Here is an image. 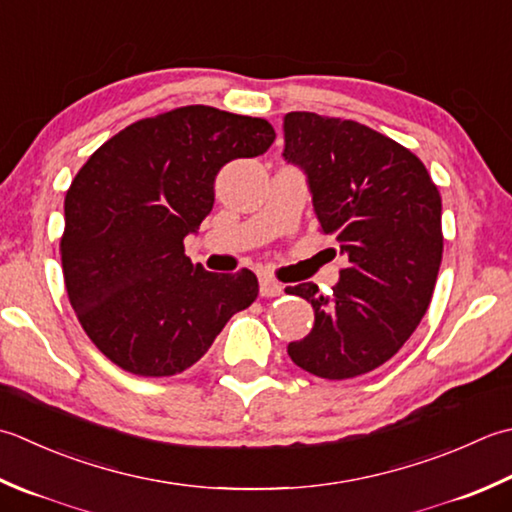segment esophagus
Returning a JSON list of instances; mask_svg holds the SVG:
<instances>
[{
	"label": "esophagus",
	"instance_id": "34e87169",
	"mask_svg": "<svg viewBox=\"0 0 512 512\" xmlns=\"http://www.w3.org/2000/svg\"><path fill=\"white\" fill-rule=\"evenodd\" d=\"M282 293H284V286L279 284V282H275L273 277L264 275L262 279H259V295H262V297H277V295H282Z\"/></svg>",
	"mask_w": 512,
	"mask_h": 512
}]
</instances>
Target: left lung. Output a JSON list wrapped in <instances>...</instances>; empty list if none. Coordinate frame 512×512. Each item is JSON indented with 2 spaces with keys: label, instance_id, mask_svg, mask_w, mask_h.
I'll return each mask as SVG.
<instances>
[{
  "label": "left lung",
  "instance_id": "obj_1",
  "mask_svg": "<svg viewBox=\"0 0 512 512\" xmlns=\"http://www.w3.org/2000/svg\"><path fill=\"white\" fill-rule=\"evenodd\" d=\"M284 159L308 177L319 230L346 255L333 293L288 286L313 304L315 326L288 344L293 362L350 379L388 362L426 315L444 253L442 197L422 159L353 119L284 117Z\"/></svg>",
  "mask_w": 512,
  "mask_h": 512
}]
</instances>
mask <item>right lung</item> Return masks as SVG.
Wrapping results in <instances>:
<instances>
[{"label":"right lung","instance_id":"1","mask_svg":"<svg viewBox=\"0 0 512 512\" xmlns=\"http://www.w3.org/2000/svg\"><path fill=\"white\" fill-rule=\"evenodd\" d=\"M273 142L266 119L182 106L119 130L79 168L59 242L66 293L90 342L126 373H182L257 299L255 273H208L184 237L213 210L219 168Z\"/></svg>","mask_w":512,"mask_h":512}]
</instances>
